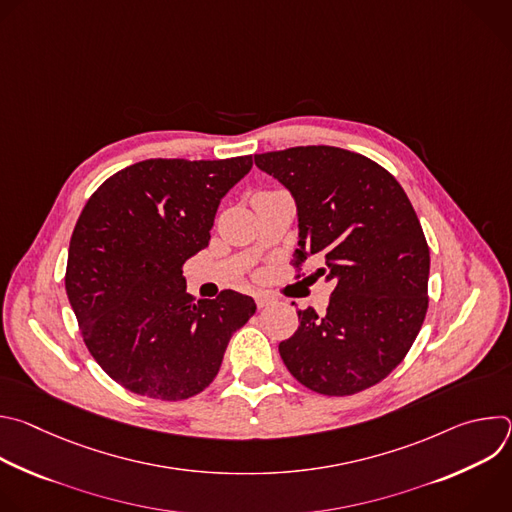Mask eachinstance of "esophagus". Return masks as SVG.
I'll return each instance as SVG.
<instances>
[{"label": "esophagus", "instance_id": "34e87169", "mask_svg": "<svg viewBox=\"0 0 512 512\" xmlns=\"http://www.w3.org/2000/svg\"><path fill=\"white\" fill-rule=\"evenodd\" d=\"M273 302H275V298L271 294H265V291H259V294H255V304H257L259 310L271 306Z\"/></svg>", "mask_w": 512, "mask_h": 512}]
</instances>
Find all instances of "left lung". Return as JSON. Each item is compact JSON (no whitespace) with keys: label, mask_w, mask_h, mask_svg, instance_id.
I'll return each mask as SVG.
<instances>
[{"label":"left lung","mask_w":512,"mask_h":512,"mask_svg":"<svg viewBox=\"0 0 512 512\" xmlns=\"http://www.w3.org/2000/svg\"><path fill=\"white\" fill-rule=\"evenodd\" d=\"M296 200L294 267L334 281L326 314L300 310L279 344L287 371L330 397L381 383L405 358L427 312L429 247L401 184L377 162L332 145L257 154ZM300 277V275H298Z\"/></svg>","instance_id":"1"}]
</instances>
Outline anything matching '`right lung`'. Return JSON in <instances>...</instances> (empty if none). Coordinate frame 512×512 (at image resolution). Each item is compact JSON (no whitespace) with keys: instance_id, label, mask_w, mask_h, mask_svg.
<instances>
[{"instance_id":"obj_1","label":"right lung","mask_w":512,"mask_h":512,"mask_svg":"<svg viewBox=\"0 0 512 512\" xmlns=\"http://www.w3.org/2000/svg\"><path fill=\"white\" fill-rule=\"evenodd\" d=\"M253 166L229 160H143L105 180L72 231L66 296L99 367L131 393L182 401L216 377L253 298L186 291L184 263L208 247L223 196Z\"/></svg>"}]
</instances>
